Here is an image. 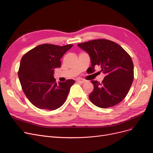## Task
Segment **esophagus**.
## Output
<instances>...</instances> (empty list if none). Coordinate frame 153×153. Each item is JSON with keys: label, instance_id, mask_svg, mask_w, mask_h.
Instances as JSON below:
<instances>
[{"label": "esophagus", "instance_id": "esophagus-1", "mask_svg": "<svg viewBox=\"0 0 153 153\" xmlns=\"http://www.w3.org/2000/svg\"><path fill=\"white\" fill-rule=\"evenodd\" d=\"M76 81L77 82H80V83H82V84H84V83H85L86 81L84 79H82V78H77V79L76 80Z\"/></svg>", "mask_w": 153, "mask_h": 153}]
</instances>
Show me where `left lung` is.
<instances>
[{"mask_svg":"<svg viewBox=\"0 0 153 153\" xmlns=\"http://www.w3.org/2000/svg\"><path fill=\"white\" fill-rule=\"evenodd\" d=\"M78 46L89 53L91 71L99 66L105 76L99 82L91 80L94 89L89 100L100 108H107L119 103L126 96L133 81L132 59L121 46L105 39H94Z\"/></svg>","mask_w":153,"mask_h":153,"instance_id":"obj_1","label":"left lung"}]
</instances>
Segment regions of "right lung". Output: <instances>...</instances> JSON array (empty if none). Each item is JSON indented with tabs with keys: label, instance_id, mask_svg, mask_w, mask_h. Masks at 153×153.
<instances>
[{
	"label": "right lung",
	"instance_id": "right-lung-1",
	"mask_svg": "<svg viewBox=\"0 0 153 153\" xmlns=\"http://www.w3.org/2000/svg\"><path fill=\"white\" fill-rule=\"evenodd\" d=\"M73 45L58 46L42 44L25 53L21 59L18 75L22 90L37 108L53 110L66 101L75 80H67L57 84L54 69L61 68L60 59Z\"/></svg>",
	"mask_w": 153,
	"mask_h": 153
}]
</instances>
